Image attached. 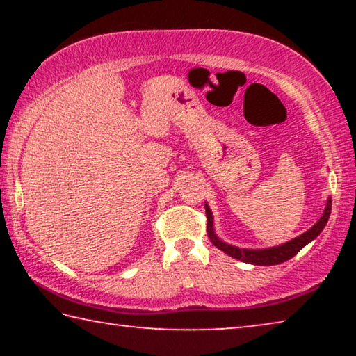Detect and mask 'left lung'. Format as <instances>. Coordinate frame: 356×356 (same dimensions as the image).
<instances>
[{
    "label": "left lung",
    "mask_w": 356,
    "mask_h": 356,
    "mask_svg": "<svg viewBox=\"0 0 356 356\" xmlns=\"http://www.w3.org/2000/svg\"><path fill=\"white\" fill-rule=\"evenodd\" d=\"M330 213H331V197H328L327 206H325L321 220H318L316 225L309 229V231H306L305 234H301V236L291 240V242L282 243L280 246H272V248H264V250H246V248H238V246L229 245L216 237V234L213 231L212 210H210L206 204L207 234H209L210 242H212L216 248L221 250L222 252H226L227 256H231L234 259H237V261H242L246 264H252V265H278L281 262L289 261V259H292L301 248H303V246L312 242V240H314L318 234L323 231V227L330 218Z\"/></svg>",
    "instance_id": "8db88e82"
}]
</instances>
